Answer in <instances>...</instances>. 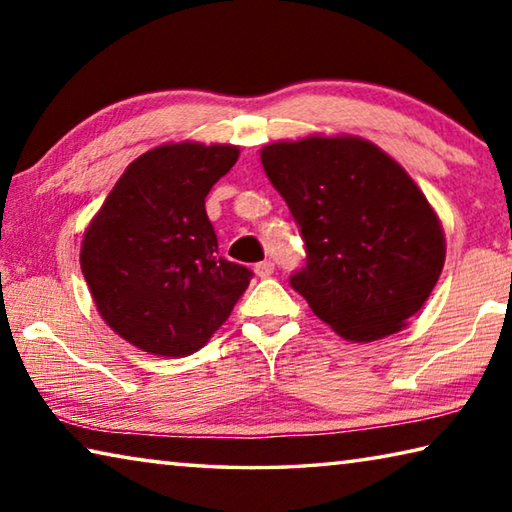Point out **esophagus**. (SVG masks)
I'll return each instance as SVG.
<instances>
[{"label": "esophagus", "mask_w": 512, "mask_h": 512, "mask_svg": "<svg viewBox=\"0 0 512 512\" xmlns=\"http://www.w3.org/2000/svg\"><path fill=\"white\" fill-rule=\"evenodd\" d=\"M273 268H275V264L271 262V259H264V262L255 264V273H257L259 277H268V275L273 273Z\"/></svg>", "instance_id": "1"}]
</instances>
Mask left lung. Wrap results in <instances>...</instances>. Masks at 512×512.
Listing matches in <instances>:
<instances>
[{"mask_svg": "<svg viewBox=\"0 0 512 512\" xmlns=\"http://www.w3.org/2000/svg\"><path fill=\"white\" fill-rule=\"evenodd\" d=\"M262 164L305 244L289 284L311 311L350 341L402 329L445 264L443 228L409 173L359 137L268 144Z\"/></svg>", "mask_w": 512, "mask_h": 512, "instance_id": "left-lung-1", "label": "left lung"}]
</instances>
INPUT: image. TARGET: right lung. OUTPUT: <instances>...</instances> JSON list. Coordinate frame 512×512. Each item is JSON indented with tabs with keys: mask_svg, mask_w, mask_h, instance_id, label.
<instances>
[{
	"mask_svg": "<svg viewBox=\"0 0 512 512\" xmlns=\"http://www.w3.org/2000/svg\"><path fill=\"white\" fill-rule=\"evenodd\" d=\"M237 146L164 144L128 164L85 230L81 271L103 320L128 343L185 357L210 341L253 271L219 255L205 212Z\"/></svg>",
	"mask_w": 512,
	"mask_h": 512,
	"instance_id": "right-lung-1",
	"label": "right lung"
}]
</instances>
